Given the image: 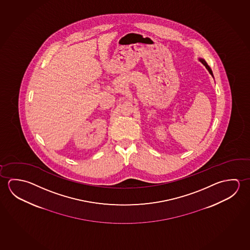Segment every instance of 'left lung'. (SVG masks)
I'll list each match as a JSON object with an SVG mask.
<instances>
[{
  "instance_id": "1",
  "label": "left lung",
  "mask_w": 250,
  "mask_h": 250,
  "mask_svg": "<svg viewBox=\"0 0 250 250\" xmlns=\"http://www.w3.org/2000/svg\"><path fill=\"white\" fill-rule=\"evenodd\" d=\"M200 61H201V62H202V63H203V64L206 66V68H207L208 70L209 73L211 74V75L213 76V72H212V70L210 69V67H209L208 64L207 63V62L205 61V60H203V59H200Z\"/></svg>"
}]
</instances>
